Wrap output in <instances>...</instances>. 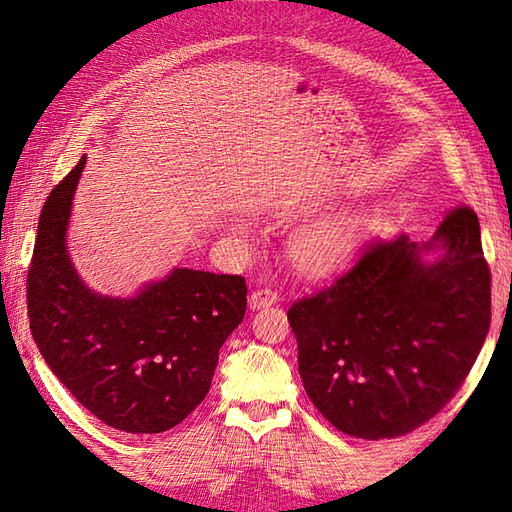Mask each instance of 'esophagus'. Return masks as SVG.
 Here are the masks:
<instances>
[{"instance_id":"esophagus-1","label":"esophagus","mask_w":512,"mask_h":512,"mask_svg":"<svg viewBox=\"0 0 512 512\" xmlns=\"http://www.w3.org/2000/svg\"><path fill=\"white\" fill-rule=\"evenodd\" d=\"M275 301H277V292H275V290H270V288H262V290L250 292L248 306H250V310H259V308H268V306H273Z\"/></svg>"}]
</instances>
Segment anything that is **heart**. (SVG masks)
<instances>
[{
  "label": "heart",
  "instance_id": "obj_1",
  "mask_svg": "<svg viewBox=\"0 0 512 512\" xmlns=\"http://www.w3.org/2000/svg\"><path fill=\"white\" fill-rule=\"evenodd\" d=\"M363 228L350 213L321 217L290 237L288 257L301 277L325 279L339 273L361 244Z\"/></svg>",
  "mask_w": 512,
  "mask_h": 512
}]
</instances>
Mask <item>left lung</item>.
I'll use <instances>...</instances> for the list:
<instances>
[{"label":"left lung","mask_w":512,"mask_h":512,"mask_svg":"<svg viewBox=\"0 0 512 512\" xmlns=\"http://www.w3.org/2000/svg\"><path fill=\"white\" fill-rule=\"evenodd\" d=\"M288 321L303 389L336 429L363 440L418 429L462 387L491 325L475 211L453 209L424 244L369 246L330 288L292 303Z\"/></svg>","instance_id":"1"}]
</instances>
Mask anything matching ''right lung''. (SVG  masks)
<instances>
[{"mask_svg":"<svg viewBox=\"0 0 512 512\" xmlns=\"http://www.w3.org/2000/svg\"><path fill=\"white\" fill-rule=\"evenodd\" d=\"M85 156L48 195L28 268V319L43 361L81 405L125 433H162L200 405L246 312L239 275L173 268L136 297L83 284L65 244Z\"/></svg>","mask_w":512,"mask_h":512,"instance_id":"add662e5","label":"right lung"}]
</instances>
